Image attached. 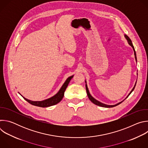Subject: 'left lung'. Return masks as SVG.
I'll use <instances>...</instances> for the list:
<instances>
[{
    "mask_svg": "<svg viewBox=\"0 0 148 148\" xmlns=\"http://www.w3.org/2000/svg\"><path fill=\"white\" fill-rule=\"evenodd\" d=\"M125 38H126V40H128V43H129V45L133 48V50H134V54H135V59H136V61H137V59H136V52H135V49H134V46H133V45H132V41H131V40L130 38V37L128 36H126V35H125ZM135 86H136V84H135V86H134V87L133 88V89L132 90V91L130 92V93L129 94V95H128V97H128V96L131 94V92L134 91V88H135ZM86 91H87V95H88V98H89V99H90V100L92 102V103H94V104H95V105H98V106H100V107H105V108H111V107H115V106H116V105H119V104H120L121 103H122V102H123V101H122V102H119L118 103H117V104H116V105H106V104H104V103H101V102H99L98 101H97V100H96L95 98H94L91 95H90V92H89V91H88V87H87V84L86 85ZM126 97V98H127ZM125 98V99H126ZM124 101V100H123Z\"/></svg>",
    "mask_w": 148,
    "mask_h": 148,
    "instance_id": "1",
    "label": "left lung"
}]
</instances>
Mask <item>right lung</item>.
I'll return each instance as SVG.
<instances>
[{
	"instance_id": "right-lung-1",
	"label": "right lung",
	"mask_w": 148,
	"mask_h": 148,
	"mask_svg": "<svg viewBox=\"0 0 148 148\" xmlns=\"http://www.w3.org/2000/svg\"><path fill=\"white\" fill-rule=\"evenodd\" d=\"M73 77V75L69 77L67 79V80L66 81V82L64 83V84H63L62 87L61 88L60 91L58 92V93L50 98H49L47 99H46L45 101H32L27 99L26 98H24L23 97L26 101H27L30 104L34 105V106H37V107H44V108L52 106V105H56L61 101L63 97H64V92L69 85L70 80L71 79V78Z\"/></svg>"
}]
</instances>
